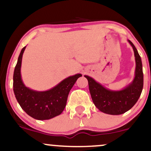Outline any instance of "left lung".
I'll return each mask as SVG.
<instances>
[{
    "instance_id": "1",
    "label": "left lung",
    "mask_w": 151,
    "mask_h": 151,
    "mask_svg": "<svg viewBox=\"0 0 151 151\" xmlns=\"http://www.w3.org/2000/svg\"><path fill=\"white\" fill-rule=\"evenodd\" d=\"M136 60L135 77L131 84L120 91H111L104 87L89 76L85 75L92 101L99 110L111 115L124 114L131 109L141 96L143 87V73L141 57L130 40Z\"/></svg>"
}]
</instances>
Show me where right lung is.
Returning a JSON list of instances; mask_svg holds the SVG:
<instances>
[{"mask_svg":"<svg viewBox=\"0 0 151 151\" xmlns=\"http://www.w3.org/2000/svg\"><path fill=\"white\" fill-rule=\"evenodd\" d=\"M26 47L22 48L18 59L13 74V91L21 108L33 119L47 120L60 115L67 104L71 89L81 74L71 76L62 81L52 89L37 91L26 87L22 81L20 68L22 58Z\"/></svg>","mask_w":151,"mask_h":151,"instance_id":"1","label":"right lung"}]
</instances>
